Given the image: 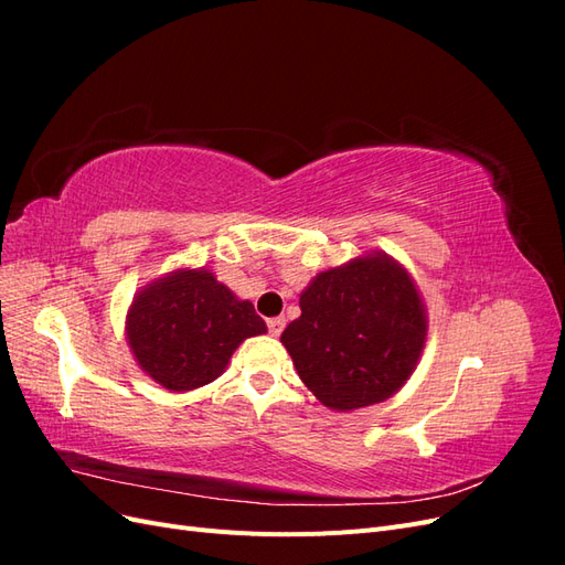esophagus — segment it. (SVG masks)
<instances>
[{
    "label": "esophagus",
    "mask_w": 565,
    "mask_h": 565,
    "mask_svg": "<svg viewBox=\"0 0 565 565\" xmlns=\"http://www.w3.org/2000/svg\"><path fill=\"white\" fill-rule=\"evenodd\" d=\"M285 330V318H270L268 320V332L273 337H280V332Z\"/></svg>",
    "instance_id": "obj_1"
}]
</instances>
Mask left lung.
Here are the masks:
<instances>
[{
    "label": "left lung",
    "mask_w": 565,
    "mask_h": 565,
    "mask_svg": "<svg viewBox=\"0 0 565 565\" xmlns=\"http://www.w3.org/2000/svg\"><path fill=\"white\" fill-rule=\"evenodd\" d=\"M299 306L280 341L324 407L382 403L415 372L429 320L413 276L386 252L318 273Z\"/></svg>",
    "instance_id": "1"
}]
</instances>
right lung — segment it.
<instances>
[{"label":"right lung","instance_id":"obj_1","mask_svg":"<svg viewBox=\"0 0 565 565\" xmlns=\"http://www.w3.org/2000/svg\"><path fill=\"white\" fill-rule=\"evenodd\" d=\"M125 330L148 377L183 393L214 382L247 337L266 332V322L207 268H177L134 297Z\"/></svg>","mask_w":565,"mask_h":565}]
</instances>
